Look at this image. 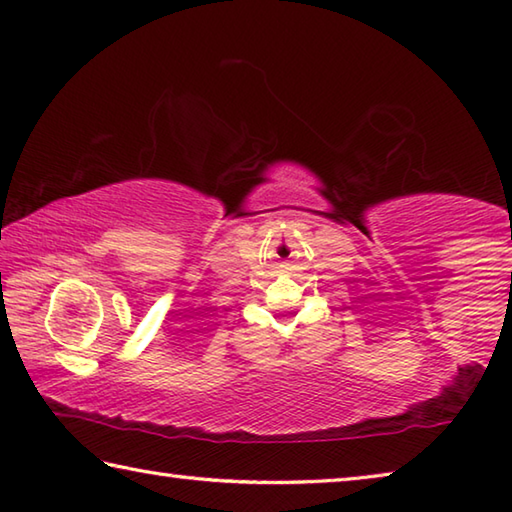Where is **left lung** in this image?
I'll use <instances>...</instances> for the list:
<instances>
[{
	"label": "left lung",
	"mask_w": 512,
	"mask_h": 512,
	"mask_svg": "<svg viewBox=\"0 0 512 512\" xmlns=\"http://www.w3.org/2000/svg\"><path fill=\"white\" fill-rule=\"evenodd\" d=\"M510 280H512V273H510Z\"/></svg>",
	"instance_id": "obj_1"
}]
</instances>
